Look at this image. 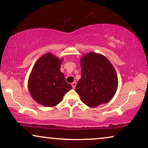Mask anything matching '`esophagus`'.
<instances>
[{
    "label": "esophagus",
    "instance_id": "esophagus-1",
    "mask_svg": "<svg viewBox=\"0 0 148 148\" xmlns=\"http://www.w3.org/2000/svg\"><path fill=\"white\" fill-rule=\"evenodd\" d=\"M76 85H77V83H76L75 82H73L72 84H71V86H72V87H73V89L75 88V86H76Z\"/></svg>",
    "mask_w": 148,
    "mask_h": 148
}]
</instances>
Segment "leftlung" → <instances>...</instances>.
Segmentation results:
<instances>
[{"label": "left lung", "instance_id": "1", "mask_svg": "<svg viewBox=\"0 0 148 148\" xmlns=\"http://www.w3.org/2000/svg\"><path fill=\"white\" fill-rule=\"evenodd\" d=\"M82 77L75 91L87 106L94 108L106 104L116 94L118 77L116 71L106 56L89 52L80 59Z\"/></svg>", "mask_w": 148, "mask_h": 148}]
</instances>
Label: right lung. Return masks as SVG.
Instances as JSON below:
<instances>
[{
	"instance_id": "right-lung-1",
	"label": "right lung",
	"mask_w": 148,
	"mask_h": 148,
	"mask_svg": "<svg viewBox=\"0 0 148 148\" xmlns=\"http://www.w3.org/2000/svg\"><path fill=\"white\" fill-rule=\"evenodd\" d=\"M62 60L48 52L40 57L32 69L28 90L34 100L42 106H56L72 89L60 70Z\"/></svg>"
}]
</instances>
